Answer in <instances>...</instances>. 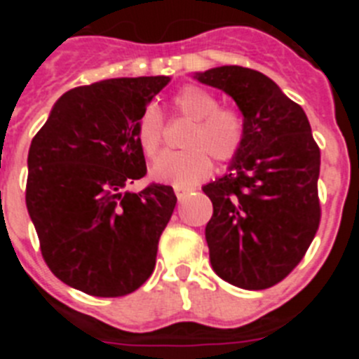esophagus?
Segmentation results:
<instances>
[{"label":"esophagus","mask_w":359,"mask_h":359,"mask_svg":"<svg viewBox=\"0 0 359 359\" xmlns=\"http://www.w3.org/2000/svg\"><path fill=\"white\" fill-rule=\"evenodd\" d=\"M174 192H176L177 199H180V201H183V199H185L187 196L192 192V189H187V187H174Z\"/></svg>","instance_id":"1"}]
</instances>
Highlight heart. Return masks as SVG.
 <instances>
[{"mask_svg": "<svg viewBox=\"0 0 359 359\" xmlns=\"http://www.w3.org/2000/svg\"><path fill=\"white\" fill-rule=\"evenodd\" d=\"M177 116L192 126L183 138L185 151L165 152L152 165V176L158 182L174 187H190L207 180L212 161L230 163L236 160L246 138V123L239 109L219 106L214 93L196 84L182 86L170 98ZM136 142L147 158H154L163 140V116L154 104L142 109L135 126Z\"/></svg>", "mask_w": 359, "mask_h": 359, "instance_id": "b5f03b06", "label": "heart"}]
</instances>
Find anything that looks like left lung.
Listing matches in <instances>:
<instances>
[{
  "label": "left lung",
  "mask_w": 359,
  "mask_h": 359,
  "mask_svg": "<svg viewBox=\"0 0 359 359\" xmlns=\"http://www.w3.org/2000/svg\"><path fill=\"white\" fill-rule=\"evenodd\" d=\"M230 95L246 138L230 172L203 187L214 214L205 228L215 273L266 290L302 261L320 224V147L297 102L261 72L221 66L196 75Z\"/></svg>",
  "instance_id": "8db88e82"
}]
</instances>
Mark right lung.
Instances as JSON below:
<instances>
[{
	"mask_svg": "<svg viewBox=\"0 0 359 359\" xmlns=\"http://www.w3.org/2000/svg\"><path fill=\"white\" fill-rule=\"evenodd\" d=\"M170 79H109L66 91L28 151L27 208L59 280L126 297L151 277L176 207L172 187L122 192L147 172L136 142L142 109Z\"/></svg>",
	"mask_w": 359,
	"mask_h": 359,
	"instance_id": "add662e5",
	"label": "right lung"
}]
</instances>
